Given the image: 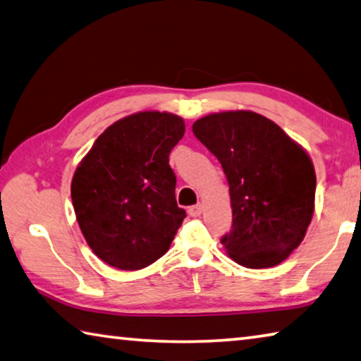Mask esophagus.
Masks as SVG:
<instances>
[{"label":"esophagus","mask_w":361,"mask_h":361,"mask_svg":"<svg viewBox=\"0 0 361 361\" xmlns=\"http://www.w3.org/2000/svg\"><path fill=\"white\" fill-rule=\"evenodd\" d=\"M201 212H203V204H195L192 207H188V214H190L192 217L201 216Z\"/></svg>","instance_id":"esophagus-1"}]
</instances>
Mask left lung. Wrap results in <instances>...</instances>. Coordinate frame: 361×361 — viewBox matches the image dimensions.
Listing matches in <instances>:
<instances>
[{
    "mask_svg": "<svg viewBox=\"0 0 361 361\" xmlns=\"http://www.w3.org/2000/svg\"><path fill=\"white\" fill-rule=\"evenodd\" d=\"M193 135L217 157L230 185L226 254L252 269L282 263L312 220L317 180L311 157L273 120L252 111L209 114L193 123Z\"/></svg>",
    "mask_w": 361,
    "mask_h": 361,
    "instance_id": "left-lung-1",
    "label": "left lung"
}]
</instances>
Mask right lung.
I'll return each instance as SVG.
<instances>
[{
  "label": "right lung",
  "instance_id": "1",
  "mask_svg": "<svg viewBox=\"0 0 361 361\" xmlns=\"http://www.w3.org/2000/svg\"><path fill=\"white\" fill-rule=\"evenodd\" d=\"M184 133V120L174 114H131L107 126L75 168V219L104 263L136 271L168 252L185 219L169 166L171 150Z\"/></svg>",
  "mask_w": 361,
  "mask_h": 361
}]
</instances>
